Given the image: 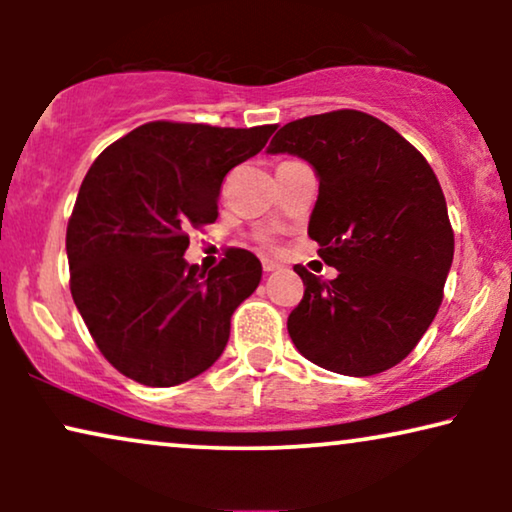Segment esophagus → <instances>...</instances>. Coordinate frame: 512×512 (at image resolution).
Segmentation results:
<instances>
[{
	"label": "esophagus",
	"mask_w": 512,
	"mask_h": 512,
	"mask_svg": "<svg viewBox=\"0 0 512 512\" xmlns=\"http://www.w3.org/2000/svg\"><path fill=\"white\" fill-rule=\"evenodd\" d=\"M279 268H282V265H279L277 261H272V258H263V270L265 272H275Z\"/></svg>",
	"instance_id": "esophagus-1"
}]
</instances>
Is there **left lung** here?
I'll return each mask as SVG.
<instances>
[{
	"label": "left lung",
	"mask_w": 512,
	"mask_h": 512,
	"mask_svg": "<svg viewBox=\"0 0 512 512\" xmlns=\"http://www.w3.org/2000/svg\"><path fill=\"white\" fill-rule=\"evenodd\" d=\"M270 156L303 158L319 195L307 235L338 270L326 282L296 265L305 296L289 314V335L307 361L368 377L408 356L440 303L454 235L445 195L415 146L354 109L286 123Z\"/></svg>",
	"instance_id": "obj_1"
}]
</instances>
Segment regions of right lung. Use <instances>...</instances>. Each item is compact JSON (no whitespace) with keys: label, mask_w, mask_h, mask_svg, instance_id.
<instances>
[{"label":"right lung","mask_w":512,"mask_h":512,"mask_svg":"<svg viewBox=\"0 0 512 512\" xmlns=\"http://www.w3.org/2000/svg\"><path fill=\"white\" fill-rule=\"evenodd\" d=\"M275 128L156 121L90 165L67 226L72 298L104 359L130 380L174 387L226 349L235 307L261 284V261L228 249L202 272L184 258L186 230L216 221L223 177Z\"/></svg>","instance_id":"obj_1"}]
</instances>
